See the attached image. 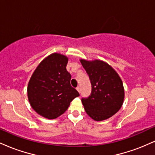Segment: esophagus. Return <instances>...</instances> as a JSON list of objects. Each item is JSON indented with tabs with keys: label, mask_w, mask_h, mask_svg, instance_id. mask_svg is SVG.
<instances>
[{
	"label": "esophagus",
	"mask_w": 155,
	"mask_h": 155,
	"mask_svg": "<svg viewBox=\"0 0 155 155\" xmlns=\"http://www.w3.org/2000/svg\"><path fill=\"white\" fill-rule=\"evenodd\" d=\"M76 90H77V91L80 93V91H81V89H80V87H76Z\"/></svg>",
	"instance_id": "esophagus-1"
}]
</instances>
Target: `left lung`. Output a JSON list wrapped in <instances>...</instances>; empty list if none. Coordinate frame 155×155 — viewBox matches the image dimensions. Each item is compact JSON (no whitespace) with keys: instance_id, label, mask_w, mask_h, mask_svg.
<instances>
[{"instance_id":"1","label":"left lung","mask_w":155,"mask_h":155,"mask_svg":"<svg viewBox=\"0 0 155 155\" xmlns=\"http://www.w3.org/2000/svg\"><path fill=\"white\" fill-rule=\"evenodd\" d=\"M88 74L92 92L81 102L87 114L95 121L107 120L122 107L124 97L120 76L108 63L100 60H80Z\"/></svg>"}]
</instances>
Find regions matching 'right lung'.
<instances>
[{"instance_id":"obj_1","label":"right lung","mask_w":155,"mask_h":155,"mask_svg":"<svg viewBox=\"0 0 155 155\" xmlns=\"http://www.w3.org/2000/svg\"><path fill=\"white\" fill-rule=\"evenodd\" d=\"M68 61L66 56L59 53L49 55L38 65L28 83V97L31 107L49 120L63 114L70 103L79 96L71 85Z\"/></svg>"}]
</instances>
